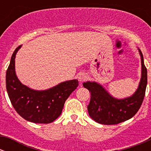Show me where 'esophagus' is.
<instances>
[{"mask_svg":"<svg viewBox=\"0 0 151 151\" xmlns=\"http://www.w3.org/2000/svg\"><path fill=\"white\" fill-rule=\"evenodd\" d=\"M78 79L80 82L85 81V80H86L87 79L86 74H84V73H80V74L78 75Z\"/></svg>","mask_w":151,"mask_h":151,"instance_id":"obj_1","label":"esophagus"}]
</instances>
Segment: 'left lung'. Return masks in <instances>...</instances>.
Instances as JSON below:
<instances>
[{"label": "left lung", "instance_id": "1", "mask_svg": "<svg viewBox=\"0 0 151 151\" xmlns=\"http://www.w3.org/2000/svg\"><path fill=\"white\" fill-rule=\"evenodd\" d=\"M142 63V77L139 88L132 96L116 99L111 96L101 85L86 82L83 86L91 93V101L88 106L89 115L96 122L104 125H115L132 118L142 104L147 86V68L143 55L139 50Z\"/></svg>", "mask_w": 151, "mask_h": 151}]
</instances>
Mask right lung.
Here are the masks:
<instances>
[{
	"mask_svg": "<svg viewBox=\"0 0 151 151\" xmlns=\"http://www.w3.org/2000/svg\"><path fill=\"white\" fill-rule=\"evenodd\" d=\"M17 47L6 71V84L12 106L22 118L30 122L50 123L61 114L65 101L78 86V80L63 82L47 91H33L22 85L15 74Z\"/></svg>",
	"mask_w": 151,
	"mask_h": 151,
	"instance_id": "1",
	"label": "right lung"
}]
</instances>
